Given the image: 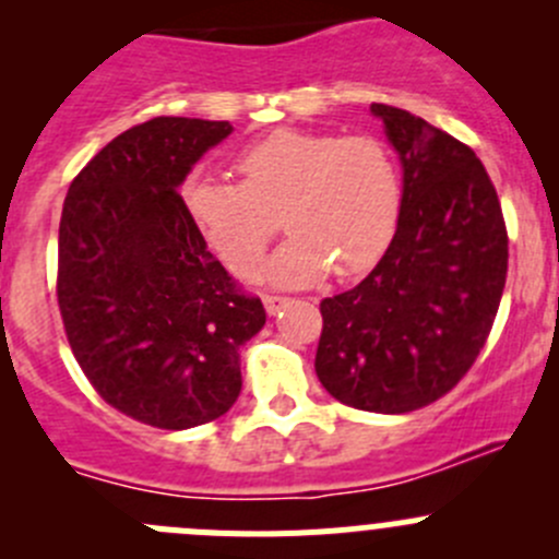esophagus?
I'll return each instance as SVG.
<instances>
[{"label": "esophagus", "mask_w": 559, "mask_h": 559, "mask_svg": "<svg viewBox=\"0 0 559 559\" xmlns=\"http://www.w3.org/2000/svg\"><path fill=\"white\" fill-rule=\"evenodd\" d=\"M262 302H264V311H267L270 316H275L281 308L289 306V300H286V297H278V295H264Z\"/></svg>", "instance_id": "obj_1"}]
</instances>
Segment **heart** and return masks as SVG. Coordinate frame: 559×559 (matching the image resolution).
I'll return each mask as SVG.
<instances>
[{"label":"heart","mask_w":559,"mask_h":559,"mask_svg":"<svg viewBox=\"0 0 559 559\" xmlns=\"http://www.w3.org/2000/svg\"><path fill=\"white\" fill-rule=\"evenodd\" d=\"M243 183L197 173L186 183L189 216L229 270L248 275L275 235H292L264 264L275 286H311L330 267L365 273L386 251L400 216V173L376 138L281 129L240 154Z\"/></svg>","instance_id":"heart-1"}]
</instances>
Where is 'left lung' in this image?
Listing matches in <instances>:
<instances>
[{"label":"left lung","mask_w":559,"mask_h":559,"mask_svg":"<svg viewBox=\"0 0 559 559\" xmlns=\"http://www.w3.org/2000/svg\"><path fill=\"white\" fill-rule=\"evenodd\" d=\"M370 112L403 167L397 229L368 278L321 300L316 376L343 405L408 414L476 362L503 297L509 235L467 145L400 107Z\"/></svg>","instance_id":"obj_1"}]
</instances>
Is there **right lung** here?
I'll return each instance as SVG.
<instances>
[{
    "instance_id": "1",
    "label": "right lung",
    "mask_w": 559,
    "mask_h": 559,
    "mask_svg": "<svg viewBox=\"0 0 559 559\" xmlns=\"http://www.w3.org/2000/svg\"><path fill=\"white\" fill-rule=\"evenodd\" d=\"M229 121L159 116L105 145L67 191L59 308L92 386L121 414L189 430L238 400L240 348L264 326L207 251L180 186Z\"/></svg>"
}]
</instances>
